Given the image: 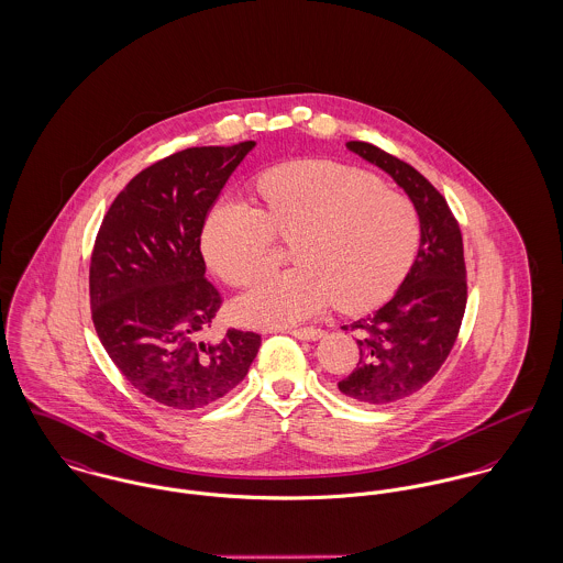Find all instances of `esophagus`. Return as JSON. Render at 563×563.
Wrapping results in <instances>:
<instances>
[{"mask_svg":"<svg viewBox=\"0 0 563 563\" xmlns=\"http://www.w3.org/2000/svg\"><path fill=\"white\" fill-rule=\"evenodd\" d=\"M289 334L300 339V341H319L323 336V330H319V328H296V330H289Z\"/></svg>","mask_w":563,"mask_h":563,"instance_id":"1","label":"esophagus"}]
</instances>
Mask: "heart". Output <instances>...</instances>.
<instances>
[{
	"label": "heart",
	"mask_w": 563,
	"mask_h": 563,
	"mask_svg": "<svg viewBox=\"0 0 563 563\" xmlns=\"http://www.w3.org/2000/svg\"><path fill=\"white\" fill-rule=\"evenodd\" d=\"M265 208L222 199L206 220L201 249L227 285L244 287L272 263L276 235L292 242L296 269L269 274L235 306L255 328H289L336 306L360 312L386 302L420 246L409 197L373 174L330 161H300L260 179Z\"/></svg>",
	"instance_id": "heart-1"
}]
</instances>
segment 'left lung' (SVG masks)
Returning <instances> with one entry per match:
<instances>
[{"mask_svg":"<svg viewBox=\"0 0 563 563\" xmlns=\"http://www.w3.org/2000/svg\"><path fill=\"white\" fill-rule=\"evenodd\" d=\"M346 147L391 175L420 217L418 257L388 303L351 323L360 360L339 382L355 402L382 407L424 388L456 343L467 306L463 235L424 175L373 143L349 141Z\"/></svg>","mask_w":563,"mask_h":563,"instance_id":"1","label":"left lung"}]
</instances>
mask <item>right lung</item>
Returning a JSON list of instances; mask_svg holds the SVG:
<instances>
[{
    "instance_id": "right-lung-1",
    "label": "right lung",
    "mask_w": 563,
    "mask_h": 563,
    "mask_svg": "<svg viewBox=\"0 0 563 563\" xmlns=\"http://www.w3.org/2000/svg\"><path fill=\"white\" fill-rule=\"evenodd\" d=\"M255 147H188L134 175L96 235L89 303L98 339L134 388L199 409L235 388L261 336L227 330L203 343L222 298L206 278L201 231L229 175Z\"/></svg>"
}]
</instances>
